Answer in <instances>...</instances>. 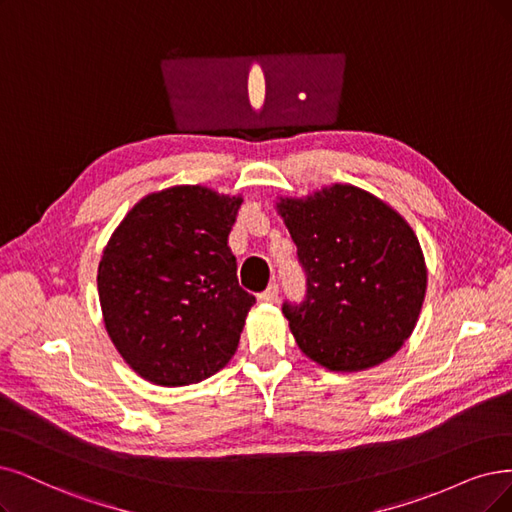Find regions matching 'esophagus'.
I'll use <instances>...</instances> for the list:
<instances>
[{
    "mask_svg": "<svg viewBox=\"0 0 512 512\" xmlns=\"http://www.w3.org/2000/svg\"><path fill=\"white\" fill-rule=\"evenodd\" d=\"M276 297H278V285H276V282H274V285H270L266 291L257 295V299L261 301V304H274Z\"/></svg>",
    "mask_w": 512,
    "mask_h": 512,
    "instance_id": "34e87169",
    "label": "esophagus"
}]
</instances>
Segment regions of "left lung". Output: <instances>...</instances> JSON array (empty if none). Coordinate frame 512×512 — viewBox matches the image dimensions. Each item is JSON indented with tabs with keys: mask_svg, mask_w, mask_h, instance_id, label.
Returning a JSON list of instances; mask_svg holds the SVG:
<instances>
[{
	"mask_svg": "<svg viewBox=\"0 0 512 512\" xmlns=\"http://www.w3.org/2000/svg\"><path fill=\"white\" fill-rule=\"evenodd\" d=\"M276 211L308 276L306 299L282 306L299 350L339 373L388 361L411 337L426 297L428 270L411 225L350 183L278 198Z\"/></svg>",
	"mask_w": 512,
	"mask_h": 512,
	"instance_id": "obj_1",
	"label": "left lung"
}]
</instances>
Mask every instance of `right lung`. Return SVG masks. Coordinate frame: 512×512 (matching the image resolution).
<instances>
[{"label": "right lung", "instance_id": "obj_1", "mask_svg": "<svg viewBox=\"0 0 512 512\" xmlns=\"http://www.w3.org/2000/svg\"><path fill=\"white\" fill-rule=\"evenodd\" d=\"M240 204L175 185L141 198L113 230L97 274L103 323L143 380L189 386L232 361L255 304L227 246Z\"/></svg>", "mask_w": 512, "mask_h": 512}]
</instances>
